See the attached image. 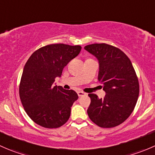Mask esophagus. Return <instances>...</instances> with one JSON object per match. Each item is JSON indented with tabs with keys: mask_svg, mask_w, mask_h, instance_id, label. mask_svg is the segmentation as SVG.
<instances>
[{
	"mask_svg": "<svg viewBox=\"0 0 155 155\" xmlns=\"http://www.w3.org/2000/svg\"><path fill=\"white\" fill-rule=\"evenodd\" d=\"M77 94H78V96L79 97H83V96H85V95H86V94L83 91H78Z\"/></svg>",
	"mask_w": 155,
	"mask_h": 155,
	"instance_id": "esophagus-1",
	"label": "esophagus"
}]
</instances>
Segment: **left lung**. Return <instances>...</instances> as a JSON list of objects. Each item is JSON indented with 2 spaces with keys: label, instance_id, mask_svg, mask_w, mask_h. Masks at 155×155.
<instances>
[{
  "label": "left lung",
  "instance_id": "left-lung-1",
  "mask_svg": "<svg viewBox=\"0 0 155 155\" xmlns=\"http://www.w3.org/2000/svg\"><path fill=\"white\" fill-rule=\"evenodd\" d=\"M85 49L99 61L98 80L104 85V98L89 94L87 115L97 125L111 128L122 124L135 108L140 93L138 77L129 58L118 48L94 43Z\"/></svg>",
  "mask_w": 155,
  "mask_h": 155
}]
</instances>
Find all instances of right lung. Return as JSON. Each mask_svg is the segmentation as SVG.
I'll return each instance as SVG.
<instances>
[{"label": "right lung", "mask_w": 155, "mask_h": 155, "mask_svg": "<svg viewBox=\"0 0 155 155\" xmlns=\"http://www.w3.org/2000/svg\"><path fill=\"white\" fill-rule=\"evenodd\" d=\"M81 48L63 43L47 45L36 50L26 62L19 97L26 113L38 125L58 128L68 121L78 94L73 90L54 86V82Z\"/></svg>", "instance_id": "obj_1"}]
</instances>
